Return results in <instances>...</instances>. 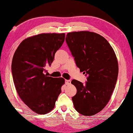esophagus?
<instances>
[{"mask_svg":"<svg viewBox=\"0 0 133 133\" xmlns=\"http://www.w3.org/2000/svg\"><path fill=\"white\" fill-rule=\"evenodd\" d=\"M65 84H71V80H65Z\"/></svg>","mask_w":133,"mask_h":133,"instance_id":"1","label":"esophagus"}]
</instances>
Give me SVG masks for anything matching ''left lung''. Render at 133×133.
I'll use <instances>...</instances> for the list:
<instances>
[{
	"instance_id": "left-lung-1",
	"label": "left lung",
	"mask_w": 133,
	"mask_h": 133,
	"mask_svg": "<svg viewBox=\"0 0 133 133\" xmlns=\"http://www.w3.org/2000/svg\"><path fill=\"white\" fill-rule=\"evenodd\" d=\"M65 40L77 66L88 76L85 84L71 81L77 89L72 97L74 108L84 116L97 114L107 104L118 79L115 51L103 36L94 32H70Z\"/></svg>"
}]
</instances>
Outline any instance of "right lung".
I'll list each match as a JSON object with an SVG mask.
<instances>
[{"instance_id": "1", "label": "right lung", "mask_w": 133, "mask_h": 133, "mask_svg": "<svg viewBox=\"0 0 133 133\" xmlns=\"http://www.w3.org/2000/svg\"><path fill=\"white\" fill-rule=\"evenodd\" d=\"M65 34H41L26 38L15 51L12 61V78L19 97L38 114L53 110L65 83L63 78L47 76L56 51L65 41Z\"/></svg>"}]
</instances>
